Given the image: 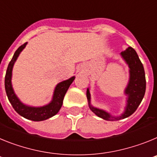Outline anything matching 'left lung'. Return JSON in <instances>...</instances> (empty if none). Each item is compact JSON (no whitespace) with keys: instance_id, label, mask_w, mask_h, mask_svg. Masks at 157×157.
<instances>
[{"instance_id":"obj_1","label":"left lung","mask_w":157,"mask_h":157,"mask_svg":"<svg viewBox=\"0 0 157 157\" xmlns=\"http://www.w3.org/2000/svg\"><path fill=\"white\" fill-rule=\"evenodd\" d=\"M120 56L129 67V81L124 90V94L127 96V105L124 112L120 116H115L103 109L94 107L91 105L90 89H87L86 91L87 100L90 110L96 116L108 121H116L131 116L141 104L145 93L146 81L145 70L136 51L131 47H128L125 51L120 53Z\"/></svg>"}]
</instances>
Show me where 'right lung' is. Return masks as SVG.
<instances>
[{
  "mask_svg": "<svg viewBox=\"0 0 157 157\" xmlns=\"http://www.w3.org/2000/svg\"><path fill=\"white\" fill-rule=\"evenodd\" d=\"M27 44V42L24 43L23 45L18 48L16 52L14 53L12 60L8 64L5 78V91L8 96V101L18 114L32 121H43L57 114L63 105V100L65 94L75 77L73 76L68 79L58 83L54 90L52 101L48 105L41 107H34L23 104L19 99L14 91L12 84V77L14 64L16 63L17 58L19 57L20 52L23 50Z\"/></svg>",
  "mask_w": 157,
  "mask_h": 157,
  "instance_id": "obj_1",
  "label": "right lung"
}]
</instances>
